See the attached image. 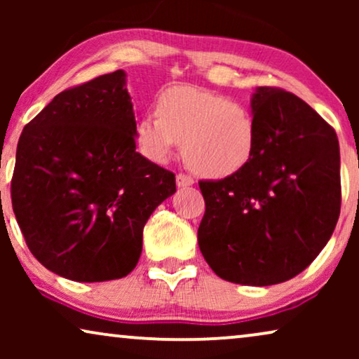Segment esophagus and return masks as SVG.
Listing matches in <instances>:
<instances>
[{"label": "esophagus", "mask_w": 359, "mask_h": 359, "mask_svg": "<svg viewBox=\"0 0 359 359\" xmlns=\"http://www.w3.org/2000/svg\"><path fill=\"white\" fill-rule=\"evenodd\" d=\"M176 184H178V188H186V186H193L194 180L188 175L180 173V175H176Z\"/></svg>", "instance_id": "1"}]
</instances>
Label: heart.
Here are the masks:
<instances>
[{
    "mask_svg": "<svg viewBox=\"0 0 359 359\" xmlns=\"http://www.w3.org/2000/svg\"><path fill=\"white\" fill-rule=\"evenodd\" d=\"M156 114L137 119L135 140L155 163H165L183 142L188 166L205 178H229L250 163L257 149L253 114L240 102L181 85L161 91Z\"/></svg>",
    "mask_w": 359,
    "mask_h": 359,
    "instance_id": "1",
    "label": "heart"
}]
</instances>
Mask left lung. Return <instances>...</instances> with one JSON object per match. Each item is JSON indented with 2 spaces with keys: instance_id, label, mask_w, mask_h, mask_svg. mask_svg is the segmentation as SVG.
Returning a JSON list of instances; mask_svg holds the SVG:
<instances>
[{
  "instance_id": "left-lung-1",
  "label": "left lung",
  "mask_w": 359,
  "mask_h": 359,
  "mask_svg": "<svg viewBox=\"0 0 359 359\" xmlns=\"http://www.w3.org/2000/svg\"><path fill=\"white\" fill-rule=\"evenodd\" d=\"M257 149L237 175L199 181L205 214L199 250L212 271L243 286H271L302 273L340 215L335 130L301 97L258 86L252 101Z\"/></svg>"
}]
</instances>
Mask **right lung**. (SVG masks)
<instances>
[{
    "mask_svg": "<svg viewBox=\"0 0 359 359\" xmlns=\"http://www.w3.org/2000/svg\"><path fill=\"white\" fill-rule=\"evenodd\" d=\"M127 75L117 70L57 95L18 142L13 210L31 253L78 283L135 268L154 210L175 175L135 151Z\"/></svg>",
    "mask_w": 359,
    "mask_h": 359,
    "instance_id": "obj_1",
    "label": "right lung"
}]
</instances>
